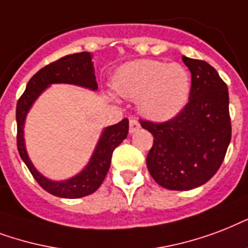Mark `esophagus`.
Returning a JSON list of instances; mask_svg holds the SVG:
<instances>
[{"label": "esophagus", "instance_id": "34e87169", "mask_svg": "<svg viewBox=\"0 0 248 248\" xmlns=\"http://www.w3.org/2000/svg\"><path fill=\"white\" fill-rule=\"evenodd\" d=\"M140 128H141V125H140V123H138L137 119L130 118L129 119V132H130V133H134V132H137Z\"/></svg>", "mask_w": 248, "mask_h": 248}]
</instances>
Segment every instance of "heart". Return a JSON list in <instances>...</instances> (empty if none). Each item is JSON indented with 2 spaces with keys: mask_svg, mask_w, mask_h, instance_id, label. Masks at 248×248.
Wrapping results in <instances>:
<instances>
[{
  "mask_svg": "<svg viewBox=\"0 0 248 248\" xmlns=\"http://www.w3.org/2000/svg\"><path fill=\"white\" fill-rule=\"evenodd\" d=\"M112 85L122 97L138 98V108L146 118L164 122L180 114L187 103L190 76L178 63L140 59L120 67Z\"/></svg>",
  "mask_w": 248,
  "mask_h": 248,
  "instance_id": "heart-1",
  "label": "heart"
}]
</instances>
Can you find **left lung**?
Returning a JSON list of instances; mask_svg holds the SVG:
<instances>
[{"label": "left lung", "instance_id": "1", "mask_svg": "<svg viewBox=\"0 0 248 248\" xmlns=\"http://www.w3.org/2000/svg\"><path fill=\"white\" fill-rule=\"evenodd\" d=\"M191 72L189 102L163 123L141 119L154 136L146 158L147 170L159 185L190 190L206 184L218 170L232 138L228 86L214 67L182 57Z\"/></svg>", "mask_w": 248, "mask_h": 248}]
</instances>
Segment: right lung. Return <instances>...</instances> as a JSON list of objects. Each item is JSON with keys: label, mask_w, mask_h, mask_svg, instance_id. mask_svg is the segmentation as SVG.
Here are the masks:
<instances>
[{"label": "right lung", "mask_w": 248, "mask_h": 248, "mask_svg": "<svg viewBox=\"0 0 248 248\" xmlns=\"http://www.w3.org/2000/svg\"><path fill=\"white\" fill-rule=\"evenodd\" d=\"M57 82L75 84L93 90L98 89L94 67L92 63V55L88 51L66 55L41 68L31 78L24 93L20 95L16 103V128H18L16 145H18L20 158L26 163L33 178L42 189L55 197L75 199V198L89 195L101 186L110 168L111 156L115 147H118L123 140H125L128 136L129 122L128 119H124L118 124L108 126L103 130L89 164L81 173L62 182L47 180L38 173L27 155L24 138H23V125H24L27 112L32 106V103L36 101V98L42 93V90L46 86Z\"/></svg>", "instance_id": "add662e5"}]
</instances>
